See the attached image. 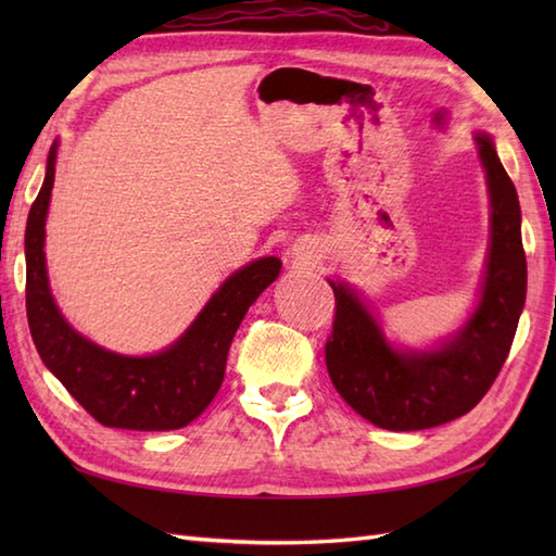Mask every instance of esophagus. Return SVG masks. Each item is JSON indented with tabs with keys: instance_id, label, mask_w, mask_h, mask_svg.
I'll return each instance as SVG.
<instances>
[{
	"instance_id": "obj_1",
	"label": "esophagus",
	"mask_w": 556,
	"mask_h": 556,
	"mask_svg": "<svg viewBox=\"0 0 556 556\" xmlns=\"http://www.w3.org/2000/svg\"><path fill=\"white\" fill-rule=\"evenodd\" d=\"M317 255L315 253H308V255H303V260H315Z\"/></svg>"
}]
</instances>
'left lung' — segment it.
Segmentation results:
<instances>
[{
  "label": "left lung",
  "instance_id": "8db88e82",
  "mask_svg": "<svg viewBox=\"0 0 556 556\" xmlns=\"http://www.w3.org/2000/svg\"><path fill=\"white\" fill-rule=\"evenodd\" d=\"M490 191V255L476 313L442 346L396 351L346 285L329 279L337 313L327 372L346 404L377 428L408 432L464 416L488 394L509 356L526 303L521 205L492 138L476 136Z\"/></svg>",
  "mask_w": 556,
  "mask_h": 556
}]
</instances>
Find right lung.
<instances>
[{
  "mask_svg": "<svg viewBox=\"0 0 556 556\" xmlns=\"http://www.w3.org/2000/svg\"><path fill=\"white\" fill-rule=\"evenodd\" d=\"M56 143L28 212L26 311L42 363L66 392L108 428L162 432L195 420L217 396L231 339L243 315L281 269L279 257H260L224 281L186 334L155 356H122L71 327L50 293L45 267V219L54 186Z\"/></svg>",
  "mask_w": 556,
  "mask_h": 556,
  "instance_id": "right-lung-1",
  "label": "right lung"
}]
</instances>
